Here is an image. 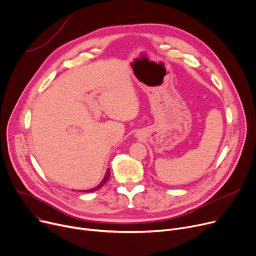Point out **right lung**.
Segmentation results:
<instances>
[{
  "instance_id": "add662e5",
  "label": "right lung",
  "mask_w": 256,
  "mask_h": 256,
  "mask_svg": "<svg viewBox=\"0 0 256 256\" xmlns=\"http://www.w3.org/2000/svg\"><path fill=\"white\" fill-rule=\"evenodd\" d=\"M110 168H108V172H106V174H105L104 178L102 180V182H101L97 187H95V188H93V189L86 190V192H92V191H97V190H99L101 187H103L105 184H106V182L108 181V178H110ZM82 192H84V191H82Z\"/></svg>"
}]
</instances>
